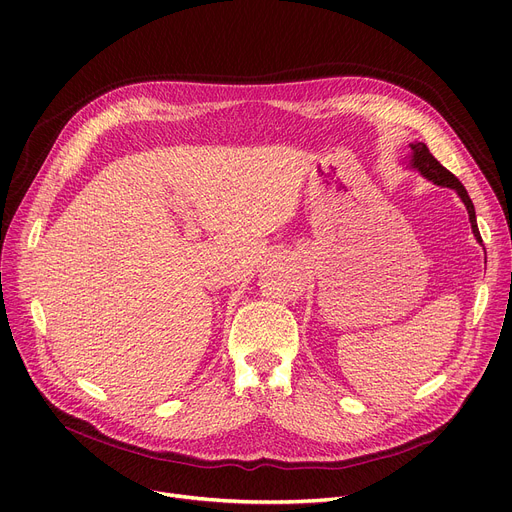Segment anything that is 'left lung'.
I'll list each match as a JSON object with an SVG mask.
<instances>
[{
  "label": "left lung",
  "instance_id": "8db88e82",
  "mask_svg": "<svg viewBox=\"0 0 512 512\" xmlns=\"http://www.w3.org/2000/svg\"><path fill=\"white\" fill-rule=\"evenodd\" d=\"M409 147H411L409 168L417 170L423 178L432 180V182L438 184V186H448V188H452V191H456V195L461 197V201H463L465 207H467L473 236L481 242L479 228H477V218H475V207H473V201H471V197H469V193H467V188L459 182V178H456L452 172H448L432 153H429V149H427L425 143H417V141H415V143H409Z\"/></svg>",
  "mask_w": 512,
  "mask_h": 512
}]
</instances>
